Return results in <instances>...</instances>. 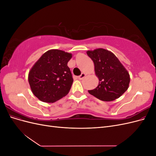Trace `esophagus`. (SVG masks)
Instances as JSON below:
<instances>
[{
    "label": "esophagus",
    "mask_w": 156,
    "mask_h": 156,
    "mask_svg": "<svg viewBox=\"0 0 156 156\" xmlns=\"http://www.w3.org/2000/svg\"><path fill=\"white\" fill-rule=\"evenodd\" d=\"M86 74L85 73H81V75H79V76L78 77V79H79V80H82L84 77L86 76Z\"/></svg>",
    "instance_id": "34e87169"
}]
</instances>
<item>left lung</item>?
<instances>
[{"mask_svg": "<svg viewBox=\"0 0 156 156\" xmlns=\"http://www.w3.org/2000/svg\"><path fill=\"white\" fill-rule=\"evenodd\" d=\"M88 56L94 62L98 86L88 92L99 100L111 101L120 97L129 87L130 77L116 56L104 49L88 51Z\"/></svg>", "mask_w": 156, "mask_h": 156, "instance_id": "obj_1", "label": "left lung"}]
</instances>
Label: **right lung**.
<instances>
[{
  "instance_id": "obj_1",
  "label": "right lung",
  "mask_w": 156,
  "mask_h": 156,
  "mask_svg": "<svg viewBox=\"0 0 156 156\" xmlns=\"http://www.w3.org/2000/svg\"><path fill=\"white\" fill-rule=\"evenodd\" d=\"M72 56L63 51L52 49L33 66L29 83L32 93L40 101L53 103L67 95L73 81L67 65Z\"/></svg>"
}]
</instances>
